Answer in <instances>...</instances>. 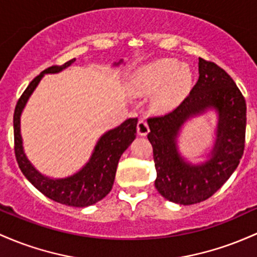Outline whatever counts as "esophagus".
I'll list each match as a JSON object with an SVG mask.
<instances>
[{
  "instance_id": "esophagus-1",
  "label": "esophagus",
  "mask_w": 257,
  "mask_h": 257,
  "mask_svg": "<svg viewBox=\"0 0 257 257\" xmlns=\"http://www.w3.org/2000/svg\"><path fill=\"white\" fill-rule=\"evenodd\" d=\"M137 132H138V134L140 135V137H146V135L149 134V132H150V128H149V125H148V123H146V120L140 119L139 122H138Z\"/></svg>"
}]
</instances>
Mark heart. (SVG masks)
<instances>
[{"label": "heart", "instance_id": "1", "mask_svg": "<svg viewBox=\"0 0 257 257\" xmlns=\"http://www.w3.org/2000/svg\"><path fill=\"white\" fill-rule=\"evenodd\" d=\"M193 87V72L185 63L174 58H162L140 67L134 73L131 92L150 96L151 108L157 113H168L178 107Z\"/></svg>", "mask_w": 257, "mask_h": 257}]
</instances>
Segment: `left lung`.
Listing matches in <instances>:
<instances>
[{
	"label": "left lung",
	"mask_w": 257,
	"mask_h": 257,
	"mask_svg": "<svg viewBox=\"0 0 257 257\" xmlns=\"http://www.w3.org/2000/svg\"><path fill=\"white\" fill-rule=\"evenodd\" d=\"M215 110V140L207 160L195 164L181 155L178 138L191 117ZM154 150L155 187L165 199L193 205L212 196L236 170L245 145L246 103L221 67L199 58V79L174 111L148 120Z\"/></svg>",
	"instance_id": "obj_1"
}]
</instances>
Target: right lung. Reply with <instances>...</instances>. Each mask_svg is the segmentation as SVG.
<instances>
[{
	"instance_id": "obj_1",
	"label": "right lung",
	"mask_w": 257,
	"mask_h": 257,
	"mask_svg": "<svg viewBox=\"0 0 257 257\" xmlns=\"http://www.w3.org/2000/svg\"><path fill=\"white\" fill-rule=\"evenodd\" d=\"M75 58L63 66H53L45 69L28 85L14 109V152L19 168L27 179L49 199L73 207H86L102 200L113 185L118 161L137 137L138 118H129L120 125L109 129L98 138L91 156L85 165L75 173L63 178L45 176L34 167L24 152L21 133V117L25 106L45 74H57L68 68ZM123 60L113 62L112 67H119Z\"/></svg>"
}]
</instances>
